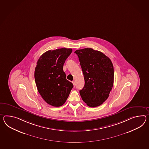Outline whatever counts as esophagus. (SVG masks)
<instances>
[{"label": "esophagus", "mask_w": 149, "mask_h": 149, "mask_svg": "<svg viewBox=\"0 0 149 149\" xmlns=\"http://www.w3.org/2000/svg\"><path fill=\"white\" fill-rule=\"evenodd\" d=\"M72 83H73V85H74V87H75V86H76V82H75V81H73V82H72Z\"/></svg>", "instance_id": "34e87169"}]
</instances>
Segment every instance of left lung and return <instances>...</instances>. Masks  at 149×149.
I'll use <instances>...</instances> for the list:
<instances>
[{
    "instance_id": "obj_1",
    "label": "left lung",
    "mask_w": 149,
    "mask_h": 149,
    "mask_svg": "<svg viewBox=\"0 0 149 149\" xmlns=\"http://www.w3.org/2000/svg\"><path fill=\"white\" fill-rule=\"evenodd\" d=\"M85 84L80 94L88 106L96 107L108 98L113 84L114 71L110 59L92 48L76 50Z\"/></svg>"
}]
</instances>
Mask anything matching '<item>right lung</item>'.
Returning a JSON list of instances; mask_svg holds the SVG:
<instances>
[{
  "label": "right lung",
  "mask_w": 149,
  "mask_h": 149,
  "mask_svg": "<svg viewBox=\"0 0 149 149\" xmlns=\"http://www.w3.org/2000/svg\"><path fill=\"white\" fill-rule=\"evenodd\" d=\"M71 48H59L44 53L37 62L34 72L36 87L45 101L53 107L65 103L73 84L66 79L63 70Z\"/></svg>",
  "instance_id": "1"
}]
</instances>
